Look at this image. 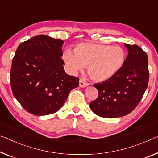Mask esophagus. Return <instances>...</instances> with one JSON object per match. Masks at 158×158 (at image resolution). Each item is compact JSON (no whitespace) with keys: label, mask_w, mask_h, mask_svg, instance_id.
<instances>
[{"label":"esophagus","mask_w":158,"mask_h":158,"mask_svg":"<svg viewBox=\"0 0 158 158\" xmlns=\"http://www.w3.org/2000/svg\"><path fill=\"white\" fill-rule=\"evenodd\" d=\"M79 85L81 87H85L88 85V83H87L84 78H81L79 81Z\"/></svg>","instance_id":"esophagus-1"}]
</instances>
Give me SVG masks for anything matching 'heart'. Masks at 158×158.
Listing matches in <instances>:
<instances>
[{
	"label": "heart",
	"instance_id": "obj_1",
	"mask_svg": "<svg viewBox=\"0 0 158 158\" xmlns=\"http://www.w3.org/2000/svg\"><path fill=\"white\" fill-rule=\"evenodd\" d=\"M63 58L72 73L81 71L87 65L89 77L94 81L102 82L120 71L125 63L126 54L120 47L81 43L74 48V54L65 51Z\"/></svg>",
	"mask_w": 158,
	"mask_h": 158
}]
</instances>
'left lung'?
<instances>
[{
	"label": "left lung",
	"mask_w": 158,
	"mask_h": 158,
	"mask_svg": "<svg viewBox=\"0 0 158 158\" xmlns=\"http://www.w3.org/2000/svg\"><path fill=\"white\" fill-rule=\"evenodd\" d=\"M128 50L125 63L118 73L101 83H95L98 97L89 106L101 117L127 115L136 107L149 81L148 56L137 45L124 44Z\"/></svg>",
	"instance_id": "left-lung-1"
}]
</instances>
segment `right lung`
<instances>
[{
	"mask_svg": "<svg viewBox=\"0 0 158 158\" xmlns=\"http://www.w3.org/2000/svg\"><path fill=\"white\" fill-rule=\"evenodd\" d=\"M64 42L38 35L17 48L10 70L13 95L29 113L52 114L64 105L79 78L65 72L61 57Z\"/></svg>",
	"mask_w": 158,
	"mask_h": 158,
	"instance_id": "obj_1",
	"label": "right lung"
}]
</instances>
